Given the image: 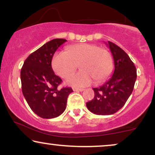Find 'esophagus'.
I'll return each instance as SVG.
<instances>
[{
    "mask_svg": "<svg viewBox=\"0 0 155 155\" xmlns=\"http://www.w3.org/2000/svg\"><path fill=\"white\" fill-rule=\"evenodd\" d=\"M73 90L75 92H82L84 90V89L81 88H73Z\"/></svg>",
    "mask_w": 155,
    "mask_h": 155,
    "instance_id": "esophagus-1",
    "label": "esophagus"
}]
</instances>
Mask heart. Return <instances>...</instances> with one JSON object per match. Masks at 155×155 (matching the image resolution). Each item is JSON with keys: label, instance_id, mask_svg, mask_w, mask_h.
Listing matches in <instances>:
<instances>
[{"label": "heart", "instance_id": "heart-1", "mask_svg": "<svg viewBox=\"0 0 155 155\" xmlns=\"http://www.w3.org/2000/svg\"><path fill=\"white\" fill-rule=\"evenodd\" d=\"M79 65L81 71L68 79V84L83 87L104 81L113 69V59L107 49L96 44H80L70 46L66 52L57 51L51 60V67L63 79L71 76Z\"/></svg>", "mask_w": 155, "mask_h": 155}]
</instances>
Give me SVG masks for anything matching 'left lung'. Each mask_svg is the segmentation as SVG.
<instances>
[{
  "instance_id": "left-lung-1",
  "label": "left lung",
  "mask_w": 155,
  "mask_h": 155,
  "mask_svg": "<svg viewBox=\"0 0 155 155\" xmlns=\"http://www.w3.org/2000/svg\"><path fill=\"white\" fill-rule=\"evenodd\" d=\"M114 61L113 75L102 86L93 88L95 97L86 104L90 111L97 115H111L123 107L132 93L137 73L134 63L120 47L108 41Z\"/></svg>"
}]
</instances>
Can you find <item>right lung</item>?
<instances>
[{
  "label": "right lung",
  "mask_w": 155,
  "mask_h": 155,
  "mask_svg": "<svg viewBox=\"0 0 155 155\" xmlns=\"http://www.w3.org/2000/svg\"><path fill=\"white\" fill-rule=\"evenodd\" d=\"M66 41L63 38L48 41L28 57L21 69L23 95L32 111L41 118L52 119L62 114L73 92L71 87H59L62 79L51 68L54 52Z\"/></svg>",
  "instance_id": "add662e5"
}]
</instances>
